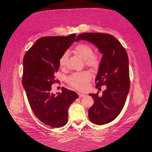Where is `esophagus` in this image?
I'll return each instance as SVG.
<instances>
[{"instance_id": "1", "label": "esophagus", "mask_w": 152, "mask_h": 152, "mask_svg": "<svg viewBox=\"0 0 152 152\" xmlns=\"http://www.w3.org/2000/svg\"><path fill=\"white\" fill-rule=\"evenodd\" d=\"M78 94H79V96L80 98H81V97H84L86 96V94H80V93H79Z\"/></svg>"}]
</instances>
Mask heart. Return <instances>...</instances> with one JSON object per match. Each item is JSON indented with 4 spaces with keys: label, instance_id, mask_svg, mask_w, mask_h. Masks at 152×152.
<instances>
[{
    "label": "heart",
    "instance_id": "b5f03b06",
    "mask_svg": "<svg viewBox=\"0 0 152 152\" xmlns=\"http://www.w3.org/2000/svg\"><path fill=\"white\" fill-rule=\"evenodd\" d=\"M74 52L79 56L84 59L86 65L93 68H97L100 63V58L94 53L92 47L87 43H80L77 45ZM68 61V53L64 52L59 59V64L61 68H64ZM91 77V73L87 71L73 73L66 77V82L71 86L80 90H84L88 86L89 80Z\"/></svg>",
    "mask_w": 152,
    "mask_h": 152
}]
</instances>
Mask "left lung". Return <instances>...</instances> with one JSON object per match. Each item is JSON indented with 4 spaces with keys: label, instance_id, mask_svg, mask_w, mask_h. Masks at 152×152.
<instances>
[{
    "label": "left lung",
    "instance_id": "obj_1",
    "mask_svg": "<svg viewBox=\"0 0 152 152\" xmlns=\"http://www.w3.org/2000/svg\"><path fill=\"white\" fill-rule=\"evenodd\" d=\"M85 40L94 44L103 54L96 77V88L106 86L102 95L89 94L94 104L89 109L90 121L104 125L113 121L121 112L130 88L129 59L125 48L116 38L105 33L79 34L76 42Z\"/></svg>",
    "mask_w": 152,
    "mask_h": 152
}]
</instances>
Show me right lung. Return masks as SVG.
Wrapping results in <instances>:
<instances>
[{
	"instance_id": "add662e5",
	"label": "right lung",
	"mask_w": 152,
	"mask_h": 152,
	"mask_svg": "<svg viewBox=\"0 0 152 152\" xmlns=\"http://www.w3.org/2000/svg\"><path fill=\"white\" fill-rule=\"evenodd\" d=\"M76 34L68 36H46L37 39L23 58L22 83L29 105L36 117L44 124L60 128L68 121V109L79 97L64 87L56 96L51 86L56 82L59 59L73 43Z\"/></svg>"
}]
</instances>
